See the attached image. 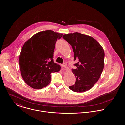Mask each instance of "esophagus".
<instances>
[{"mask_svg": "<svg viewBox=\"0 0 125 125\" xmlns=\"http://www.w3.org/2000/svg\"><path fill=\"white\" fill-rule=\"evenodd\" d=\"M66 63H64L63 64H62V68L63 69H64L65 68H66Z\"/></svg>", "mask_w": 125, "mask_h": 125, "instance_id": "34e87169", "label": "esophagus"}]
</instances>
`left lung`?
<instances>
[{"label": "left lung", "mask_w": 125, "mask_h": 125, "mask_svg": "<svg viewBox=\"0 0 125 125\" xmlns=\"http://www.w3.org/2000/svg\"><path fill=\"white\" fill-rule=\"evenodd\" d=\"M62 37L71 45L74 60L78 61L74 64L76 69H72L75 83L69 88L76 92L86 91L98 81L103 70V48L93 37L79 33L64 35Z\"/></svg>", "instance_id": "obj_1"}]
</instances>
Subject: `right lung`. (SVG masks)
<instances>
[{"mask_svg": "<svg viewBox=\"0 0 125 125\" xmlns=\"http://www.w3.org/2000/svg\"><path fill=\"white\" fill-rule=\"evenodd\" d=\"M62 34L46 30L39 32L23 45L19 59L21 76L25 82L35 89L48 85L51 73L60 71L61 66L54 62L56 41Z\"/></svg>", "mask_w": 125, "mask_h": 125, "instance_id": "obj_1", "label": "right lung"}]
</instances>
